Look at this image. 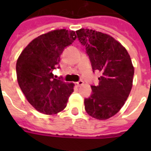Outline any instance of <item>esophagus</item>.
I'll return each mask as SVG.
<instances>
[{
  "instance_id": "1",
  "label": "esophagus",
  "mask_w": 151,
  "mask_h": 151,
  "mask_svg": "<svg viewBox=\"0 0 151 151\" xmlns=\"http://www.w3.org/2000/svg\"><path fill=\"white\" fill-rule=\"evenodd\" d=\"M75 84L77 86H78V87H79V86H81V85H82L83 84H84V82H83V81L81 80V81H78V82H76Z\"/></svg>"
}]
</instances>
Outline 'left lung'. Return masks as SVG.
Instances as JSON below:
<instances>
[{
    "label": "left lung",
    "mask_w": 151,
    "mask_h": 151,
    "mask_svg": "<svg viewBox=\"0 0 151 151\" xmlns=\"http://www.w3.org/2000/svg\"><path fill=\"white\" fill-rule=\"evenodd\" d=\"M85 47L93 72L100 73L99 85H91L92 94L85 99L86 112L106 120L123 106L132 87L134 68L127 50L110 35L88 29L76 31Z\"/></svg>",
    "instance_id": "1"
}]
</instances>
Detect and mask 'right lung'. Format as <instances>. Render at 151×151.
<instances>
[{"label": "right lung", "instance_id": "1", "mask_svg": "<svg viewBox=\"0 0 151 151\" xmlns=\"http://www.w3.org/2000/svg\"><path fill=\"white\" fill-rule=\"evenodd\" d=\"M75 32L56 29L42 34L24 48L16 63L20 88L37 111L55 114L66 106L73 83L55 78L52 71L59 67L60 55L76 39Z\"/></svg>", "mask_w": 151, "mask_h": 151}]
</instances>
